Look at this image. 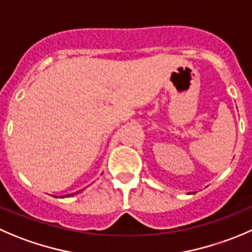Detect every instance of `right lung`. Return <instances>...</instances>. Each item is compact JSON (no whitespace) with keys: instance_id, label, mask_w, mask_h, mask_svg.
Wrapping results in <instances>:
<instances>
[{"instance_id":"add662e5","label":"right lung","mask_w":252,"mask_h":252,"mask_svg":"<svg viewBox=\"0 0 252 252\" xmlns=\"http://www.w3.org/2000/svg\"><path fill=\"white\" fill-rule=\"evenodd\" d=\"M72 194H74V193H72ZM69 196H71V194H69ZM69 196H65V197H69Z\"/></svg>"}]
</instances>
